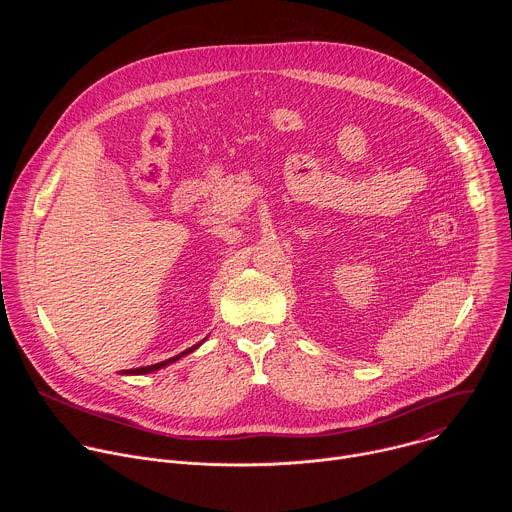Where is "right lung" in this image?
Returning a JSON list of instances; mask_svg holds the SVG:
<instances>
[{
  "label": "right lung",
  "instance_id": "obj_1",
  "mask_svg": "<svg viewBox=\"0 0 512 512\" xmlns=\"http://www.w3.org/2000/svg\"><path fill=\"white\" fill-rule=\"evenodd\" d=\"M206 340V338H204ZM202 340V342H204ZM202 342H198V344H194V346H190V348H186L184 352H180V354H176V356H172V358H168V360H162V362H156V364H150V367H139V369H131V371H123V375H150V373H156V371H160V369H164V367H168V364H172V362H176V360H180L182 356H186V354H190V352H194Z\"/></svg>",
  "mask_w": 512,
  "mask_h": 512
}]
</instances>
